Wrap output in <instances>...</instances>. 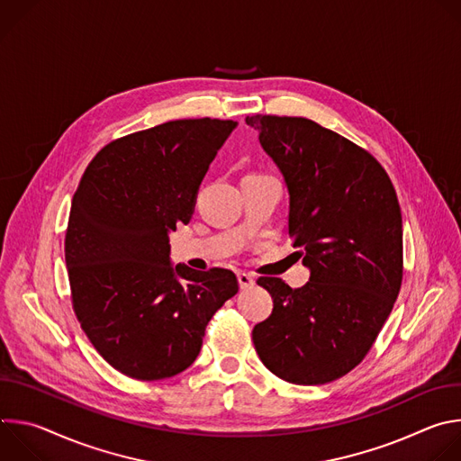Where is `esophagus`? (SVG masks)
Returning a JSON list of instances; mask_svg holds the SVG:
<instances>
[{"label":"esophagus","instance_id":"esophagus-1","mask_svg":"<svg viewBox=\"0 0 461 461\" xmlns=\"http://www.w3.org/2000/svg\"><path fill=\"white\" fill-rule=\"evenodd\" d=\"M237 279H239V286H240V290H249V288H253V286H255V279H253L251 276L244 274V272H240V274L237 276Z\"/></svg>","mask_w":461,"mask_h":461}]
</instances>
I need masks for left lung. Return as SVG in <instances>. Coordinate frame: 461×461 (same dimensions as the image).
<instances>
[{"mask_svg":"<svg viewBox=\"0 0 461 461\" xmlns=\"http://www.w3.org/2000/svg\"><path fill=\"white\" fill-rule=\"evenodd\" d=\"M246 123L285 176L288 233L310 268L301 288L258 277L274 310L253 328L255 350L288 383L336 381L370 352L402 288L396 189L366 149L313 120L253 114Z\"/></svg>","mask_w":461,"mask_h":461,"instance_id":"1","label":"left lung"}]
</instances>
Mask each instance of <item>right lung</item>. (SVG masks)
<instances>
[{
  "label": "right lung",
  "instance_id": "1",
  "mask_svg": "<svg viewBox=\"0 0 461 461\" xmlns=\"http://www.w3.org/2000/svg\"><path fill=\"white\" fill-rule=\"evenodd\" d=\"M233 120H171L109 142L73 196L65 265L82 330L118 372L180 374L213 313L239 292L233 272L171 268L167 233L189 222L196 191Z\"/></svg>",
  "mask_w": 461,
  "mask_h": 461
}]
</instances>
